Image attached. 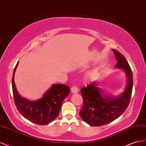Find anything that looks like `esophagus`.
Listing matches in <instances>:
<instances>
[{
	"label": "esophagus",
	"instance_id": "34e87169",
	"mask_svg": "<svg viewBox=\"0 0 146 146\" xmlns=\"http://www.w3.org/2000/svg\"><path fill=\"white\" fill-rule=\"evenodd\" d=\"M71 92L73 94H76L78 92V89L76 86H73L72 87V88H71Z\"/></svg>",
	"mask_w": 146,
	"mask_h": 146
}]
</instances>
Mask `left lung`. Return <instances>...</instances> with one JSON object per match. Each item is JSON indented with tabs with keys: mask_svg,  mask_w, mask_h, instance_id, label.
I'll return each mask as SVG.
<instances>
[{
	"mask_svg": "<svg viewBox=\"0 0 146 146\" xmlns=\"http://www.w3.org/2000/svg\"><path fill=\"white\" fill-rule=\"evenodd\" d=\"M117 64L122 68L127 78L125 89L119 97L102 96V90L97 87L96 81L81 89L83 106L80 114L84 122L91 126H101L109 123L120 117L127 108L132 93L133 74L127 60L121 53L112 49Z\"/></svg>",
	"mask_w": 146,
	"mask_h": 146,
	"instance_id": "1",
	"label": "left lung"
}]
</instances>
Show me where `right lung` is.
Masks as SVG:
<instances>
[{
  "label": "right lung",
  "mask_w": 146,
  "mask_h": 146,
  "mask_svg": "<svg viewBox=\"0 0 146 146\" xmlns=\"http://www.w3.org/2000/svg\"><path fill=\"white\" fill-rule=\"evenodd\" d=\"M19 62L16 64L12 77V89L16 108L24 117L41 125L52 122L59 114L62 102L70 94V87L53 84L43 97L36 101H29L22 97L16 90L14 78Z\"/></svg>",
  "instance_id": "obj_1"
}]
</instances>
